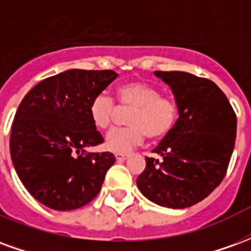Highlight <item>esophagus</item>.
I'll return each instance as SVG.
<instances>
[{
    "label": "esophagus",
    "mask_w": 251,
    "mask_h": 251,
    "mask_svg": "<svg viewBox=\"0 0 251 251\" xmlns=\"http://www.w3.org/2000/svg\"><path fill=\"white\" fill-rule=\"evenodd\" d=\"M115 158H117L118 163H122V161H125L126 158H127V154H121V153H118V154H115Z\"/></svg>",
    "instance_id": "1"
}]
</instances>
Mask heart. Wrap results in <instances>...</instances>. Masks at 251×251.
I'll use <instances>...</instances> for the list:
<instances>
[{
	"instance_id": "heart-1",
	"label": "heart",
	"mask_w": 251,
	"mask_h": 251,
	"mask_svg": "<svg viewBox=\"0 0 251 251\" xmlns=\"http://www.w3.org/2000/svg\"><path fill=\"white\" fill-rule=\"evenodd\" d=\"M117 100L121 109H130L125 129L110 131L104 140V147L113 153L131 152L140 147L149 136L161 138L167 136L177 121L179 106L172 97L160 95V90L140 80L127 82L117 88ZM90 118L97 129L106 130L113 125L117 114L114 100L98 94L90 103Z\"/></svg>"
}]
</instances>
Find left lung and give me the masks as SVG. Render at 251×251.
<instances>
[{
    "label": "left lung",
    "mask_w": 251,
    "mask_h": 251,
    "mask_svg": "<svg viewBox=\"0 0 251 251\" xmlns=\"http://www.w3.org/2000/svg\"><path fill=\"white\" fill-rule=\"evenodd\" d=\"M179 106V118L153 149L161 161L147 157L137 187L153 203L187 208L221 184L231 158L237 117L215 83L183 71H154Z\"/></svg>",
    "instance_id": "1"
}]
</instances>
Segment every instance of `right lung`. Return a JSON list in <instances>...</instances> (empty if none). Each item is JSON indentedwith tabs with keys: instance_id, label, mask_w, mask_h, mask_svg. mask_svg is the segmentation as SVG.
Returning <instances> with one entry per match:
<instances>
[{
	"instance_id": "obj_1",
	"label": "right lung",
	"mask_w": 251,
	"mask_h": 251,
	"mask_svg": "<svg viewBox=\"0 0 251 251\" xmlns=\"http://www.w3.org/2000/svg\"><path fill=\"white\" fill-rule=\"evenodd\" d=\"M118 76L111 70H67L26 94L14 115L10 157L21 183L41 204L76 210L98 195L113 153H88L103 137L90 118V103Z\"/></svg>"
}]
</instances>
